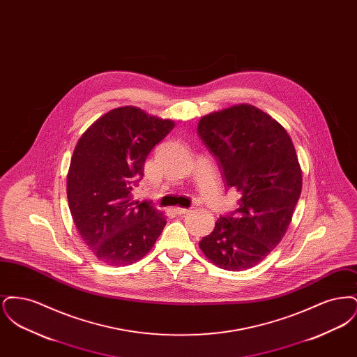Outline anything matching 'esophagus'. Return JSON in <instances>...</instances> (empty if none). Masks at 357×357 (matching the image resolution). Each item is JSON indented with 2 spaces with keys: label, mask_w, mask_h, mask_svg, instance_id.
<instances>
[{
  "label": "esophagus",
  "mask_w": 357,
  "mask_h": 357,
  "mask_svg": "<svg viewBox=\"0 0 357 357\" xmlns=\"http://www.w3.org/2000/svg\"><path fill=\"white\" fill-rule=\"evenodd\" d=\"M174 211H175L178 215H183V214H187L190 210H188V208H183V207H175Z\"/></svg>",
  "instance_id": "obj_1"
}]
</instances>
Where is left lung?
Instances as JSON below:
<instances>
[{
	"label": "left lung",
	"instance_id": "left-lung-1",
	"mask_svg": "<svg viewBox=\"0 0 357 357\" xmlns=\"http://www.w3.org/2000/svg\"><path fill=\"white\" fill-rule=\"evenodd\" d=\"M198 135L241 192L238 208L221 215L199 248L217 266L245 271L261 262L288 230L303 175L285 128L261 109L239 104L204 116Z\"/></svg>",
	"mask_w": 357,
	"mask_h": 357
}]
</instances>
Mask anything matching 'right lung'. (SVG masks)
<instances>
[{
    "mask_svg": "<svg viewBox=\"0 0 357 357\" xmlns=\"http://www.w3.org/2000/svg\"><path fill=\"white\" fill-rule=\"evenodd\" d=\"M174 121L136 107L115 108L79 139L70 159L67 195L73 222L88 248L107 265L134 264L166 226L150 202L132 199L144 162Z\"/></svg>",
    "mask_w": 357,
    "mask_h": 357,
    "instance_id": "1",
    "label": "right lung"
}]
</instances>
